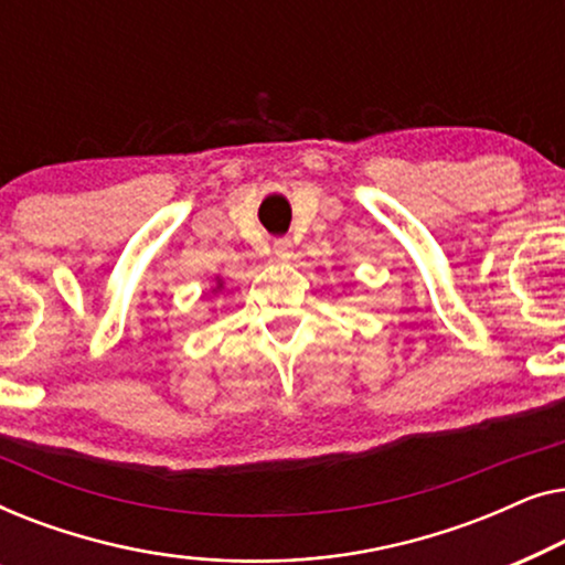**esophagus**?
Returning a JSON list of instances; mask_svg holds the SVG:
<instances>
[{
    "mask_svg": "<svg viewBox=\"0 0 565 565\" xmlns=\"http://www.w3.org/2000/svg\"><path fill=\"white\" fill-rule=\"evenodd\" d=\"M273 252H275V257L290 259L292 257V242H290V238H275Z\"/></svg>",
    "mask_w": 565,
    "mask_h": 565,
    "instance_id": "esophagus-1",
    "label": "esophagus"
}]
</instances>
